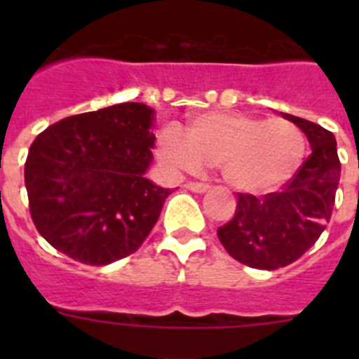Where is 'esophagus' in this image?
I'll use <instances>...</instances> for the list:
<instances>
[{
	"mask_svg": "<svg viewBox=\"0 0 359 359\" xmlns=\"http://www.w3.org/2000/svg\"><path fill=\"white\" fill-rule=\"evenodd\" d=\"M185 187L189 190H192V192H207L208 190L207 183H198V182H189Z\"/></svg>",
	"mask_w": 359,
	"mask_h": 359,
	"instance_id": "34e87169",
	"label": "esophagus"
}]
</instances>
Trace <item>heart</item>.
Wrapping results in <instances>:
<instances>
[{"mask_svg": "<svg viewBox=\"0 0 359 359\" xmlns=\"http://www.w3.org/2000/svg\"><path fill=\"white\" fill-rule=\"evenodd\" d=\"M183 135L167 126L158 136V156L176 170L219 167L230 187L262 192L287 182L306 154L304 133L286 118L244 113H205L192 118Z\"/></svg>", "mask_w": 359, "mask_h": 359, "instance_id": "1", "label": "heart"}]
</instances>
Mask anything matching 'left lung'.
I'll list each match as a JSON object with an SVG mask.
<instances>
[{
  "label": "left lung",
  "instance_id": "left-lung-1",
  "mask_svg": "<svg viewBox=\"0 0 359 359\" xmlns=\"http://www.w3.org/2000/svg\"><path fill=\"white\" fill-rule=\"evenodd\" d=\"M302 129L311 154L280 190L266 196L237 194L233 217L217 236L236 261L257 269L291 264L318 241L329 223L340 182V158L331 131L282 113Z\"/></svg>",
  "mask_w": 359,
  "mask_h": 359
}]
</instances>
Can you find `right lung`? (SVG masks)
I'll list each match as a JSON object with an SVG mask.
<instances>
[{
	"mask_svg": "<svg viewBox=\"0 0 359 359\" xmlns=\"http://www.w3.org/2000/svg\"><path fill=\"white\" fill-rule=\"evenodd\" d=\"M154 111L140 102L73 115L37 136L25 163L32 221L73 261L106 266L140 248L170 189L144 176Z\"/></svg>",
	"mask_w": 359,
	"mask_h": 359,
	"instance_id": "1",
	"label": "right lung"
}]
</instances>
